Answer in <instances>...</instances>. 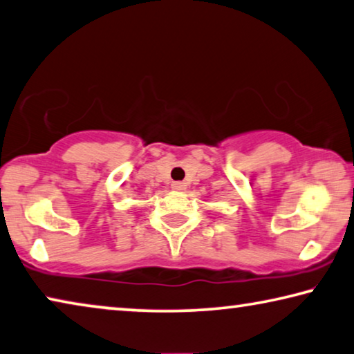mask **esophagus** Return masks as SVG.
<instances>
[{
  "label": "esophagus",
  "mask_w": 354,
  "mask_h": 354,
  "mask_svg": "<svg viewBox=\"0 0 354 354\" xmlns=\"http://www.w3.org/2000/svg\"><path fill=\"white\" fill-rule=\"evenodd\" d=\"M172 188L176 189V192H182V189L187 188V185H185L183 182H174L172 183Z\"/></svg>",
  "instance_id": "obj_1"
}]
</instances>
